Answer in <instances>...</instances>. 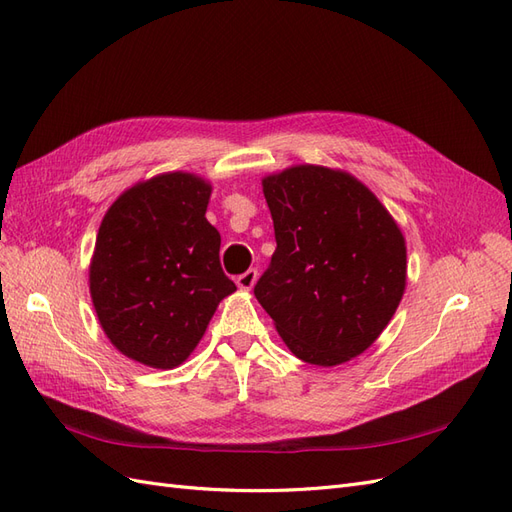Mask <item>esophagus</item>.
<instances>
[{"instance_id": "1", "label": "esophagus", "mask_w": 512, "mask_h": 512, "mask_svg": "<svg viewBox=\"0 0 512 512\" xmlns=\"http://www.w3.org/2000/svg\"><path fill=\"white\" fill-rule=\"evenodd\" d=\"M256 280H258V271H256V269H247L245 273H241V275L237 277V286H239L241 290H252L254 284H256Z\"/></svg>"}]
</instances>
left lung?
<instances>
[{
	"instance_id": "1",
	"label": "left lung",
	"mask_w": 512,
	"mask_h": 512,
	"mask_svg": "<svg viewBox=\"0 0 512 512\" xmlns=\"http://www.w3.org/2000/svg\"><path fill=\"white\" fill-rule=\"evenodd\" d=\"M275 254L254 294L297 359L333 367L365 352L406 290V239L346 170L299 164L262 179Z\"/></svg>"
}]
</instances>
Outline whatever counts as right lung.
I'll use <instances>...</instances> for the list:
<instances>
[{
    "label": "right lung",
    "mask_w": 512,
    "mask_h": 512,
    "mask_svg": "<svg viewBox=\"0 0 512 512\" xmlns=\"http://www.w3.org/2000/svg\"><path fill=\"white\" fill-rule=\"evenodd\" d=\"M209 198V181L175 170L134 183L104 213L89 294L104 335L136 363L181 365L237 290L220 265V232L205 218Z\"/></svg>",
    "instance_id": "right-lung-1"
}]
</instances>
